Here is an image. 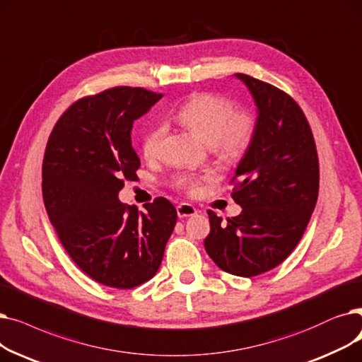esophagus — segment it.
<instances>
[{
    "instance_id": "esophagus-1",
    "label": "esophagus",
    "mask_w": 362,
    "mask_h": 362,
    "mask_svg": "<svg viewBox=\"0 0 362 362\" xmlns=\"http://www.w3.org/2000/svg\"><path fill=\"white\" fill-rule=\"evenodd\" d=\"M177 214L180 218H187V216H193L197 214V209L190 203H181L177 206Z\"/></svg>"
}]
</instances>
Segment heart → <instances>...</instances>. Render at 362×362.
<instances>
[{"label": "heart", "mask_w": 362, "mask_h": 362, "mask_svg": "<svg viewBox=\"0 0 362 362\" xmlns=\"http://www.w3.org/2000/svg\"><path fill=\"white\" fill-rule=\"evenodd\" d=\"M175 119L211 144L215 156L223 162H235L245 156L257 131L256 115L249 109H235L234 101L215 93H196L178 107ZM166 128L154 125L141 143L144 158L151 160L160 154ZM214 175H180L175 185L180 190L197 194L203 181H212Z\"/></svg>", "instance_id": "1"}]
</instances>
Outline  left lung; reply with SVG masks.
I'll return each instance as SVG.
<instances>
[{
  "mask_svg": "<svg viewBox=\"0 0 362 362\" xmlns=\"http://www.w3.org/2000/svg\"><path fill=\"white\" fill-rule=\"evenodd\" d=\"M257 107V131L233 178L242 214L208 211L204 249L226 272L255 277L280 265L302 238L318 199L320 166L314 135L298 103L271 83L235 74Z\"/></svg>",
  "mask_w": 362,
  "mask_h": 362,
  "instance_id": "1",
  "label": "left lung"
}]
</instances>
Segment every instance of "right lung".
<instances>
[{
    "mask_svg": "<svg viewBox=\"0 0 362 362\" xmlns=\"http://www.w3.org/2000/svg\"><path fill=\"white\" fill-rule=\"evenodd\" d=\"M162 98L144 88L115 87L83 97L57 120L45 147L42 197L48 218L74 262L94 281L132 288L158 272L177 211L168 199L146 212L119 202L136 180L134 120Z\"/></svg>",
    "mask_w": 362,
    "mask_h": 362,
    "instance_id": "obj_1",
    "label": "right lung"
}]
</instances>
